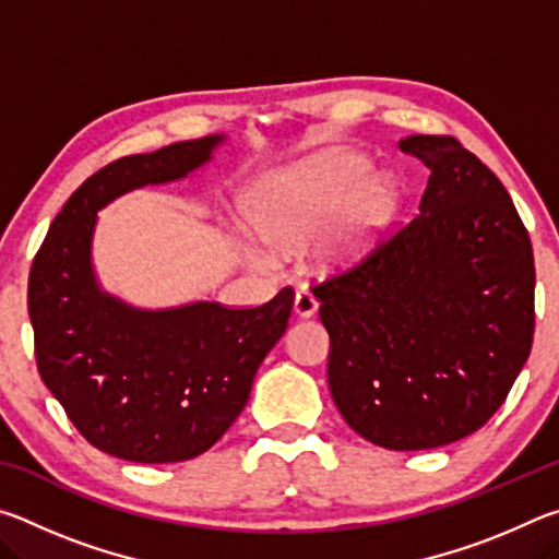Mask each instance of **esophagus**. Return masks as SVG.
<instances>
[{"label":"esophagus","instance_id":"34e87169","mask_svg":"<svg viewBox=\"0 0 559 559\" xmlns=\"http://www.w3.org/2000/svg\"><path fill=\"white\" fill-rule=\"evenodd\" d=\"M293 310H296L298 318H313L318 313V298L310 290H298Z\"/></svg>","mask_w":559,"mask_h":559}]
</instances>
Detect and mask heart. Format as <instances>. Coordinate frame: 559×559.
Segmentation results:
<instances>
[{
  "instance_id": "heart-1",
  "label": "heart",
  "mask_w": 559,
  "mask_h": 559,
  "mask_svg": "<svg viewBox=\"0 0 559 559\" xmlns=\"http://www.w3.org/2000/svg\"><path fill=\"white\" fill-rule=\"evenodd\" d=\"M367 175L370 163L359 155L340 153L308 159L259 182L246 202V216L261 241L276 249H293L310 239L349 199L328 236L325 259L355 261L370 251L396 204L392 179H365Z\"/></svg>"
}]
</instances>
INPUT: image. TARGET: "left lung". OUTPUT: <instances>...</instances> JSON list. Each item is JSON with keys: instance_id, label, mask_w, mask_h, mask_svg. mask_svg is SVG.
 Returning <instances> with one entry per match:
<instances>
[{"instance_id": "8db88e82", "label": "left lung", "mask_w": 559, "mask_h": 559, "mask_svg": "<svg viewBox=\"0 0 559 559\" xmlns=\"http://www.w3.org/2000/svg\"><path fill=\"white\" fill-rule=\"evenodd\" d=\"M400 150L429 167L419 216L313 286L328 384L359 437L392 451L478 431L527 362L535 261L500 179L451 135Z\"/></svg>"}]
</instances>
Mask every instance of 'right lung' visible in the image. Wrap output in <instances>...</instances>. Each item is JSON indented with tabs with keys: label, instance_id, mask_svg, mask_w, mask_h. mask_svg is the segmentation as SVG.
Wrapping results in <instances>:
<instances>
[{
	"label": "right lung",
	"instance_id": "obj_1",
	"mask_svg": "<svg viewBox=\"0 0 559 559\" xmlns=\"http://www.w3.org/2000/svg\"><path fill=\"white\" fill-rule=\"evenodd\" d=\"M222 135L187 140L98 169L56 214L29 273L36 367L91 447L135 463L212 449L249 402L286 333L293 288L257 308L192 302L138 310L100 293L91 269L96 212L135 187L185 177Z\"/></svg>",
	"mask_w": 559,
	"mask_h": 559
}]
</instances>
